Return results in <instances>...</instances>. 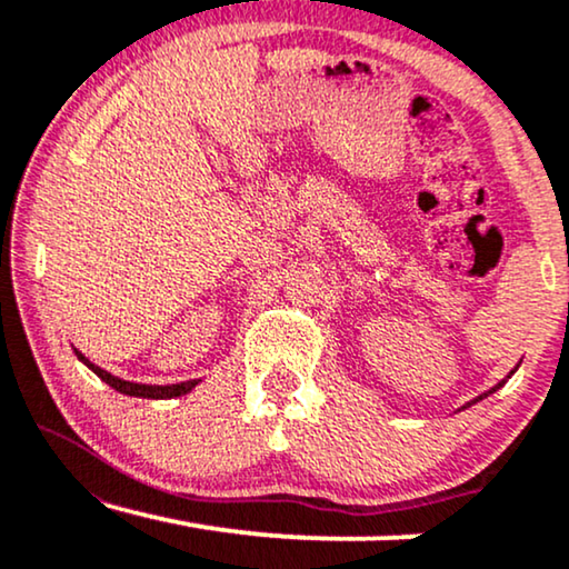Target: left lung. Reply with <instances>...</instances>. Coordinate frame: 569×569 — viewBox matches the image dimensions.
<instances>
[{"label":"left lung","mask_w":569,"mask_h":569,"mask_svg":"<svg viewBox=\"0 0 569 569\" xmlns=\"http://www.w3.org/2000/svg\"><path fill=\"white\" fill-rule=\"evenodd\" d=\"M516 370H518V368H516ZM516 370H510V376H512V372H516ZM510 376H508V378H510ZM508 378H505V380H500V383H497V386H492V388H489V391H487V393H481V396H477V399H473V401H469V403H466V407H461V409H469V407H471V403H477V401H481V399H487V396H489V393H495V391H497V388H502L505 383H508Z\"/></svg>","instance_id":"8db88e82"}]
</instances>
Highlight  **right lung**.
<instances>
[{
	"label": "right lung",
	"mask_w": 569,
	"mask_h": 569,
	"mask_svg": "<svg viewBox=\"0 0 569 569\" xmlns=\"http://www.w3.org/2000/svg\"><path fill=\"white\" fill-rule=\"evenodd\" d=\"M77 360L88 365V368L96 372V376L108 383L111 388H116L119 393H127V396H137V399H176V396H183L189 393L191 388H197L199 380H183V383H173V386H147V383H131V380H121L111 376V372L98 368V365H92L88 357H84L80 349H74Z\"/></svg>",
	"instance_id": "right-lung-1"
}]
</instances>
